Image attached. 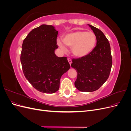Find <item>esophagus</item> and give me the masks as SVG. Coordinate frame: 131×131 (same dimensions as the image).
Instances as JSON below:
<instances>
[{"label":"esophagus","mask_w":131,"mask_h":131,"mask_svg":"<svg viewBox=\"0 0 131 131\" xmlns=\"http://www.w3.org/2000/svg\"><path fill=\"white\" fill-rule=\"evenodd\" d=\"M68 62L69 63L70 65H71V64H72V59L69 58H68Z\"/></svg>","instance_id":"1"}]
</instances>
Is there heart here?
<instances>
[{
	"instance_id": "heart-1",
	"label": "heart",
	"mask_w": 131,
	"mask_h": 131,
	"mask_svg": "<svg viewBox=\"0 0 131 131\" xmlns=\"http://www.w3.org/2000/svg\"><path fill=\"white\" fill-rule=\"evenodd\" d=\"M63 41L66 45L72 47V52L75 56L82 57L93 50L96 43V37L91 31L78 30L64 35ZM57 43L62 50L66 51L62 41L58 40Z\"/></svg>"
}]
</instances>
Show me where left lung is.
<instances>
[{"instance_id": "obj_1", "label": "left lung", "mask_w": 131, "mask_h": 131, "mask_svg": "<svg viewBox=\"0 0 131 131\" xmlns=\"http://www.w3.org/2000/svg\"><path fill=\"white\" fill-rule=\"evenodd\" d=\"M89 26L96 35L97 45L87 56L73 58L71 64L78 72L75 86L82 92L100 89L108 79L113 63L108 40L101 30Z\"/></svg>"}]
</instances>
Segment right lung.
Instances as JSON below:
<instances>
[{
    "mask_svg": "<svg viewBox=\"0 0 131 131\" xmlns=\"http://www.w3.org/2000/svg\"><path fill=\"white\" fill-rule=\"evenodd\" d=\"M58 32L52 26L42 25L30 31L22 43L23 74L33 88L42 93L57 91L61 77L70 67L66 57L54 53L58 47Z\"/></svg>",
    "mask_w": 131,
    "mask_h": 131,
    "instance_id": "1",
    "label": "right lung"
}]
</instances>
